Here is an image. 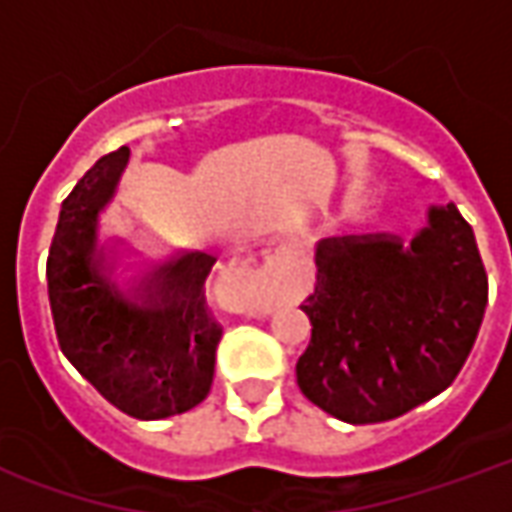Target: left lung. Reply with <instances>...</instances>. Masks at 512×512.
I'll return each mask as SVG.
<instances>
[{
	"label": "left lung",
	"mask_w": 512,
	"mask_h": 512,
	"mask_svg": "<svg viewBox=\"0 0 512 512\" xmlns=\"http://www.w3.org/2000/svg\"><path fill=\"white\" fill-rule=\"evenodd\" d=\"M312 323L296 381L326 414L370 425L403 417L444 392L472 351L488 277L455 205L430 208L411 244L345 235L315 252Z\"/></svg>",
	"instance_id": "8db88e82"
}]
</instances>
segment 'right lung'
I'll return each mask as SVG.
<instances>
[{"label": "right lung", "instance_id": "1", "mask_svg": "<svg viewBox=\"0 0 512 512\" xmlns=\"http://www.w3.org/2000/svg\"><path fill=\"white\" fill-rule=\"evenodd\" d=\"M128 147L98 158L62 202L46 279L62 354L136 419H164L202 403L213 384L222 326L205 304L208 257L183 252L126 296L98 252V213L115 197ZM143 304H138V299Z\"/></svg>", "mask_w": 512, "mask_h": 512}]
</instances>
